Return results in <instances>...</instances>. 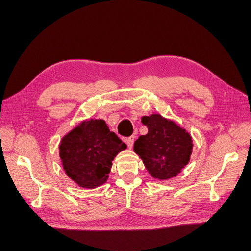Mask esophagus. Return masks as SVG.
Listing matches in <instances>:
<instances>
[{
	"mask_svg": "<svg viewBox=\"0 0 251 251\" xmlns=\"http://www.w3.org/2000/svg\"><path fill=\"white\" fill-rule=\"evenodd\" d=\"M126 143H127V146L129 148H132L133 143H134V136L133 135L132 136H129L128 139H126Z\"/></svg>",
	"mask_w": 251,
	"mask_h": 251,
	"instance_id": "esophagus-1",
	"label": "esophagus"
}]
</instances>
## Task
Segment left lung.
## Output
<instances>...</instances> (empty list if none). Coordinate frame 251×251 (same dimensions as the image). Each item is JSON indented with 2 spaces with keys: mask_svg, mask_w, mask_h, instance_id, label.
Here are the masks:
<instances>
[{
  "mask_svg": "<svg viewBox=\"0 0 251 251\" xmlns=\"http://www.w3.org/2000/svg\"><path fill=\"white\" fill-rule=\"evenodd\" d=\"M142 123L148 127V133L135 141L133 151L152 177L160 180L172 178L190 161L191 135L160 115L143 117Z\"/></svg>",
  "mask_w": 251,
  "mask_h": 251,
  "instance_id": "8db88e82",
  "label": "left lung"
}]
</instances>
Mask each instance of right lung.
I'll return each instance as SVG.
<instances>
[{"instance_id": "right-lung-1", "label": "right lung", "mask_w": 251, "mask_h": 251, "mask_svg": "<svg viewBox=\"0 0 251 251\" xmlns=\"http://www.w3.org/2000/svg\"><path fill=\"white\" fill-rule=\"evenodd\" d=\"M126 145L103 120H88L63 136L59 155L64 171L79 187L94 189L106 182L112 159Z\"/></svg>"}]
</instances>
